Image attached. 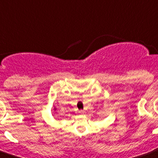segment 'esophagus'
Listing matches in <instances>:
<instances>
[{"instance_id":"obj_1","label":"esophagus","mask_w":158,"mask_h":158,"mask_svg":"<svg viewBox=\"0 0 158 158\" xmlns=\"http://www.w3.org/2000/svg\"><path fill=\"white\" fill-rule=\"evenodd\" d=\"M84 111H83V110H79V113L80 114V115H83V114H84Z\"/></svg>"}]
</instances>
